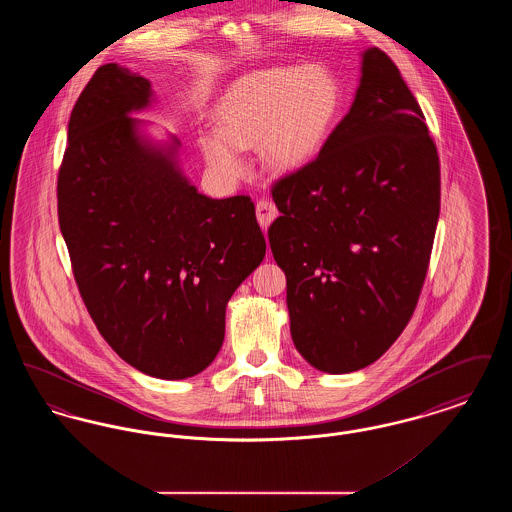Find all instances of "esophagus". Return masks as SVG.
Here are the masks:
<instances>
[{"instance_id":"obj_1","label":"esophagus","mask_w":512,"mask_h":512,"mask_svg":"<svg viewBox=\"0 0 512 512\" xmlns=\"http://www.w3.org/2000/svg\"><path fill=\"white\" fill-rule=\"evenodd\" d=\"M255 211H257V220H259V224H261L265 230L270 226V222L278 217V209H276V205H274L272 201H268V199H261V201L257 203Z\"/></svg>"}]
</instances>
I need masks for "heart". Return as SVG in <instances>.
I'll return each instance as SVG.
<instances>
[{
  "label": "heart",
  "mask_w": 512,
  "mask_h": 512,
  "mask_svg": "<svg viewBox=\"0 0 512 512\" xmlns=\"http://www.w3.org/2000/svg\"><path fill=\"white\" fill-rule=\"evenodd\" d=\"M341 103L340 82L322 65L244 74L220 98L215 111L219 130L201 134V153L213 171L230 180L244 174L242 149L259 144L272 171H297L328 142Z\"/></svg>",
  "instance_id": "1"
}]
</instances>
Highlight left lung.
Listing matches in <instances>:
<instances>
[{
  "mask_svg": "<svg viewBox=\"0 0 512 512\" xmlns=\"http://www.w3.org/2000/svg\"><path fill=\"white\" fill-rule=\"evenodd\" d=\"M272 199L297 351L328 374L372 365L413 317L439 217L438 149L382 49L363 53L349 113Z\"/></svg>",
  "mask_w": 512,
  "mask_h": 512,
  "instance_id": "8db88e82",
  "label": "left lung"
}]
</instances>
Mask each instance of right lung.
Listing matches in <instances>:
<instances>
[{"label": "right lung", "instance_id": "1", "mask_svg": "<svg viewBox=\"0 0 512 512\" xmlns=\"http://www.w3.org/2000/svg\"><path fill=\"white\" fill-rule=\"evenodd\" d=\"M151 84L99 67L74 103L57 178V213L74 280L99 334L153 378L213 363L232 293L267 244L249 195L211 199L182 174L180 142L155 146L130 113Z\"/></svg>", "mask_w": 512, "mask_h": 512}]
</instances>
